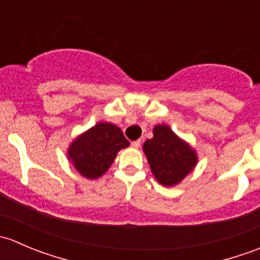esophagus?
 <instances>
[{
  "label": "esophagus",
  "mask_w": 260,
  "mask_h": 260,
  "mask_svg": "<svg viewBox=\"0 0 260 260\" xmlns=\"http://www.w3.org/2000/svg\"><path fill=\"white\" fill-rule=\"evenodd\" d=\"M131 146L133 147V148H138V147L141 146V140H137V141H133L132 143H131Z\"/></svg>",
  "instance_id": "34e87169"
}]
</instances>
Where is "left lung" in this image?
<instances>
[{"label":"left lung","instance_id":"8db88e82","mask_svg":"<svg viewBox=\"0 0 260 260\" xmlns=\"http://www.w3.org/2000/svg\"><path fill=\"white\" fill-rule=\"evenodd\" d=\"M143 152L152 175L165 187L179 185L199 162L196 149L165 123L154 125L153 137L143 143Z\"/></svg>","mask_w":260,"mask_h":260}]
</instances>
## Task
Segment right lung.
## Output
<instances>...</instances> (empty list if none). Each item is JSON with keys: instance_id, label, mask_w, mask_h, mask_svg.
Instances as JSON below:
<instances>
[{"instance_id": "obj_1", "label": "right lung", "mask_w": 260, "mask_h": 260, "mask_svg": "<svg viewBox=\"0 0 260 260\" xmlns=\"http://www.w3.org/2000/svg\"><path fill=\"white\" fill-rule=\"evenodd\" d=\"M128 146L129 142L118 125L98 122L72 140L67 149V158L81 176L96 180L108 171L118 152Z\"/></svg>"}]
</instances>
